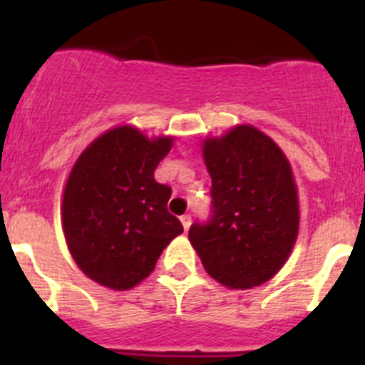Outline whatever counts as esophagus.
Wrapping results in <instances>:
<instances>
[{
  "label": "esophagus",
  "mask_w": 365,
  "mask_h": 365,
  "mask_svg": "<svg viewBox=\"0 0 365 365\" xmlns=\"http://www.w3.org/2000/svg\"><path fill=\"white\" fill-rule=\"evenodd\" d=\"M180 220H182L183 230L189 231V227H190V215H183V217H180Z\"/></svg>",
  "instance_id": "obj_1"
}]
</instances>
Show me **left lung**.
<instances>
[{"instance_id": "1", "label": "left lung", "mask_w": 365, "mask_h": 365, "mask_svg": "<svg viewBox=\"0 0 365 365\" xmlns=\"http://www.w3.org/2000/svg\"><path fill=\"white\" fill-rule=\"evenodd\" d=\"M212 178V219L192 224L189 240L205 270L230 289L270 281L298 237L300 208L292 164L252 125L203 141Z\"/></svg>"}]
</instances>
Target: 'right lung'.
Instances as JSON below:
<instances>
[{"label":"right lung","instance_id":"obj_1","mask_svg":"<svg viewBox=\"0 0 365 365\" xmlns=\"http://www.w3.org/2000/svg\"><path fill=\"white\" fill-rule=\"evenodd\" d=\"M173 141L120 125L93 139L72 165L61 226L73 261L91 281L114 292L134 288L183 233L168 212L171 189L153 178Z\"/></svg>","mask_w":365,"mask_h":365}]
</instances>
